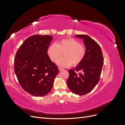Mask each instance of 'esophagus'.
Masks as SVG:
<instances>
[{
  "label": "esophagus",
  "mask_w": 125,
  "mask_h": 125,
  "mask_svg": "<svg viewBox=\"0 0 125 125\" xmlns=\"http://www.w3.org/2000/svg\"><path fill=\"white\" fill-rule=\"evenodd\" d=\"M58 69H59V71H61V70H63V69L62 68H61V67H59Z\"/></svg>",
  "instance_id": "obj_1"
}]
</instances>
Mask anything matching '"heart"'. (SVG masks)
<instances>
[{
	"instance_id": "obj_1",
	"label": "heart",
	"mask_w": 125,
	"mask_h": 125,
	"mask_svg": "<svg viewBox=\"0 0 125 125\" xmlns=\"http://www.w3.org/2000/svg\"><path fill=\"white\" fill-rule=\"evenodd\" d=\"M86 52L84 45L73 38L60 40L56 44H51L47 50V54L52 62H56L63 54V57L57 62L59 66L63 67L79 65L84 59Z\"/></svg>"
}]
</instances>
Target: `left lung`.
Returning a JSON list of instances; mask_svg holds the SVG:
<instances>
[{"label":"left lung","instance_id":"left-lung-1","mask_svg":"<svg viewBox=\"0 0 125 125\" xmlns=\"http://www.w3.org/2000/svg\"><path fill=\"white\" fill-rule=\"evenodd\" d=\"M75 36L83 39L86 52L81 63L69 70L67 84L71 92L83 95L91 91L99 82L104 58L100 45L94 40L86 35Z\"/></svg>","mask_w":125,"mask_h":125}]
</instances>
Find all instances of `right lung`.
Segmentation results:
<instances>
[{"label":"right lung","instance_id":"right-lung-1","mask_svg":"<svg viewBox=\"0 0 125 125\" xmlns=\"http://www.w3.org/2000/svg\"><path fill=\"white\" fill-rule=\"evenodd\" d=\"M52 39L49 35L30 36L15 56L14 70L18 80L22 88L33 96L47 95L58 73V67L47 54Z\"/></svg>","mask_w":125,"mask_h":125}]
</instances>
